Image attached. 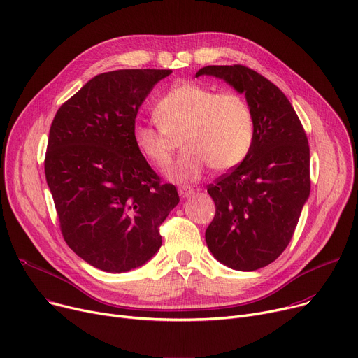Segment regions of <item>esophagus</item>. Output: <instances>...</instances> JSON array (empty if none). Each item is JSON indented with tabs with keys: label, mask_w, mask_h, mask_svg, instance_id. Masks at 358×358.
Segmentation results:
<instances>
[{
	"label": "esophagus",
	"mask_w": 358,
	"mask_h": 358,
	"mask_svg": "<svg viewBox=\"0 0 358 358\" xmlns=\"http://www.w3.org/2000/svg\"><path fill=\"white\" fill-rule=\"evenodd\" d=\"M178 194L181 199H188L189 196L194 194V189L192 187H180L178 188Z\"/></svg>",
	"instance_id": "1"
}]
</instances>
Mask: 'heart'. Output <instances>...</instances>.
I'll return each instance as SVG.
<instances>
[{
	"mask_svg": "<svg viewBox=\"0 0 358 358\" xmlns=\"http://www.w3.org/2000/svg\"><path fill=\"white\" fill-rule=\"evenodd\" d=\"M158 124L136 122L132 129L138 152L164 169L173 154L174 138L181 135L184 151L166 170L180 184L194 182L211 165L216 171L231 170L249 155L255 122L249 103L236 92H217L194 80H178L154 106Z\"/></svg>",
	"mask_w": 358,
	"mask_h": 358,
	"instance_id": "b5f03b06",
	"label": "heart"
}]
</instances>
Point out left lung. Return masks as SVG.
I'll return each instance as SVG.
<instances>
[{"instance_id":"obj_1","label":"left lung","mask_w":358,"mask_h":358,"mask_svg":"<svg viewBox=\"0 0 358 358\" xmlns=\"http://www.w3.org/2000/svg\"><path fill=\"white\" fill-rule=\"evenodd\" d=\"M223 79L250 106L255 138L246 159L210 184L216 214L206 243L220 264L256 271L289 245L309 197V145L299 117L283 92L242 66H206L196 76Z\"/></svg>"}]
</instances>
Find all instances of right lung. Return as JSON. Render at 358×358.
<instances>
[{"label":"right lung","instance_id":"obj_1","mask_svg":"<svg viewBox=\"0 0 358 358\" xmlns=\"http://www.w3.org/2000/svg\"><path fill=\"white\" fill-rule=\"evenodd\" d=\"M173 70L125 69L90 79L64 102L44 159L60 230L89 265L110 273L139 268L158 252L159 226L180 197L132 138L139 106Z\"/></svg>","mask_w":358,"mask_h":358}]
</instances>
